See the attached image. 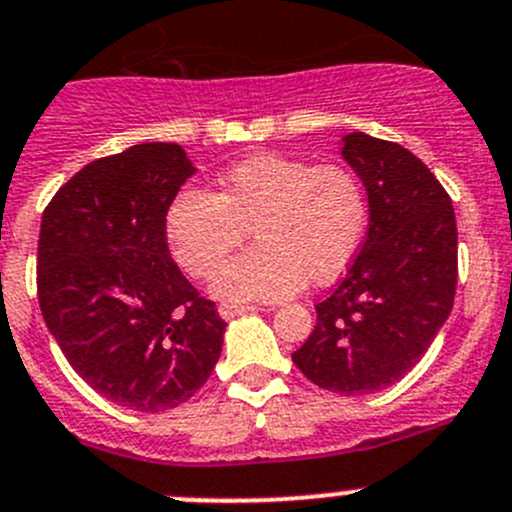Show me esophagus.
<instances>
[{"label": "esophagus", "instance_id": "obj_1", "mask_svg": "<svg viewBox=\"0 0 512 512\" xmlns=\"http://www.w3.org/2000/svg\"><path fill=\"white\" fill-rule=\"evenodd\" d=\"M255 310H257L255 305H232V302H222V305L217 307V312H220L222 320H232V317L247 315V312H255Z\"/></svg>", "mask_w": 512, "mask_h": 512}]
</instances>
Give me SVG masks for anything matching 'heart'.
<instances>
[{
    "label": "heart",
    "mask_w": 512,
    "mask_h": 512,
    "mask_svg": "<svg viewBox=\"0 0 512 512\" xmlns=\"http://www.w3.org/2000/svg\"><path fill=\"white\" fill-rule=\"evenodd\" d=\"M367 197L355 172L287 155H255L222 175L220 192L185 190L167 210L172 257L197 280L215 275L250 229L258 245L217 273L212 295L230 302L287 300L330 285L355 257Z\"/></svg>",
    "instance_id": "obj_1"
}]
</instances>
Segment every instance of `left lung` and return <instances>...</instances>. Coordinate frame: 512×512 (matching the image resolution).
Here are the masks:
<instances>
[{
	"instance_id": "8db88e82",
	"label": "left lung",
	"mask_w": 512,
	"mask_h": 512,
	"mask_svg": "<svg viewBox=\"0 0 512 512\" xmlns=\"http://www.w3.org/2000/svg\"><path fill=\"white\" fill-rule=\"evenodd\" d=\"M342 160L367 190L360 255L327 300L292 362L317 388L367 395L400 380L448 320L458 285L453 202L398 142L342 137Z\"/></svg>"
}]
</instances>
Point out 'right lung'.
Masks as SVG:
<instances>
[{
    "label": "right lung",
    "mask_w": 512,
    "mask_h": 512,
    "mask_svg": "<svg viewBox=\"0 0 512 512\" xmlns=\"http://www.w3.org/2000/svg\"><path fill=\"white\" fill-rule=\"evenodd\" d=\"M195 172L175 142H142L82 167L39 227L47 330L89 388L137 413L187 403L225 340L215 302L167 247V210Z\"/></svg>",
    "instance_id": "obj_1"
}]
</instances>
